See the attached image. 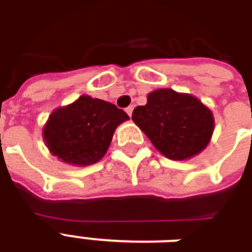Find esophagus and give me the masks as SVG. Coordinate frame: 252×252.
Returning <instances> with one entry per match:
<instances>
[{
  "label": "esophagus",
  "instance_id": "34e87169",
  "mask_svg": "<svg viewBox=\"0 0 252 252\" xmlns=\"http://www.w3.org/2000/svg\"><path fill=\"white\" fill-rule=\"evenodd\" d=\"M126 112L128 113V116H132V112H133V106H132V105H129V106H128V108L126 109Z\"/></svg>",
  "mask_w": 252,
  "mask_h": 252
}]
</instances>
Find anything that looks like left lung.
Instances as JSON below:
<instances>
[{
    "instance_id": "left-lung-1",
    "label": "left lung",
    "mask_w": 252,
    "mask_h": 252,
    "mask_svg": "<svg viewBox=\"0 0 252 252\" xmlns=\"http://www.w3.org/2000/svg\"><path fill=\"white\" fill-rule=\"evenodd\" d=\"M132 120L166 158L186 160L204 151L212 139V110L188 93L157 89L147 104L136 106Z\"/></svg>"
}]
</instances>
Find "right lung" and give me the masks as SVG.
Returning a JSON list of instances; mask_svg holds the SVG:
<instances>
[{
	"label": "right lung",
	"mask_w": 252,
	"mask_h": 252,
	"mask_svg": "<svg viewBox=\"0 0 252 252\" xmlns=\"http://www.w3.org/2000/svg\"><path fill=\"white\" fill-rule=\"evenodd\" d=\"M129 116L116 105L83 94L72 104L57 108L43 128L50 153L72 166H90L102 159L116 128Z\"/></svg>",
	"instance_id": "add662e5"
}]
</instances>
